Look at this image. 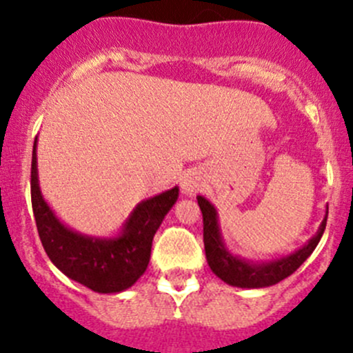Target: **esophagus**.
<instances>
[{
  "label": "esophagus",
  "instance_id": "obj_1",
  "mask_svg": "<svg viewBox=\"0 0 353 353\" xmlns=\"http://www.w3.org/2000/svg\"><path fill=\"white\" fill-rule=\"evenodd\" d=\"M181 186H183L184 193H188V194H194L199 190L198 179H196V177H193V176L184 177L183 183H181Z\"/></svg>",
  "mask_w": 353,
  "mask_h": 353
}]
</instances>
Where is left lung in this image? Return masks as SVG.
<instances>
[{
  "label": "left lung",
  "mask_w": 353,
  "mask_h": 353,
  "mask_svg": "<svg viewBox=\"0 0 353 353\" xmlns=\"http://www.w3.org/2000/svg\"><path fill=\"white\" fill-rule=\"evenodd\" d=\"M198 205L203 213V243H205L206 261H208L210 268L225 283L243 288L275 285V283L287 279L288 275H292L311 256V252L321 241L323 232L326 229V219H328L326 216L323 220L318 234L294 254L279 259V261L266 263V265H252V263L236 258L223 248L222 237L219 232V223H216V212L210 205L208 199L198 196Z\"/></svg>",
  "instance_id": "left-lung-1"
}]
</instances>
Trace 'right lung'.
I'll return each mask as SVG.
<instances>
[{"instance_id":"right-lung-1","label":"right lung","mask_w":353,"mask_h":353,"mask_svg":"<svg viewBox=\"0 0 353 353\" xmlns=\"http://www.w3.org/2000/svg\"><path fill=\"white\" fill-rule=\"evenodd\" d=\"M30 196L39 237L49 259L74 282L101 294L126 290L150 261L152 241L179 190L165 191L140 203L117 239H92L66 229L46 205L37 184V157L32 152Z\"/></svg>"}]
</instances>
